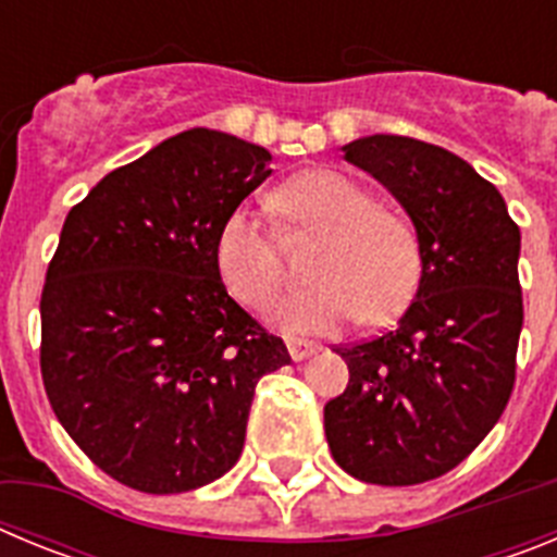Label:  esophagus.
<instances>
[{
  "label": "esophagus",
  "mask_w": 557,
  "mask_h": 557,
  "mask_svg": "<svg viewBox=\"0 0 557 557\" xmlns=\"http://www.w3.org/2000/svg\"><path fill=\"white\" fill-rule=\"evenodd\" d=\"M287 351L295 362H301V359H307L309 354H314V346L312 343H304V339H287Z\"/></svg>",
  "instance_id": "1"
}]
</instances>
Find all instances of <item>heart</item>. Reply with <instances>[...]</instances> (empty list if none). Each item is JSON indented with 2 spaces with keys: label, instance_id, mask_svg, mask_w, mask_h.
Listing matches in <instances>:
<instances>
[{
  "label": "heart",
  "instance_id": "heart-1",
  "mask_svg": "<svg viewBox=\"0 0 557 557\" xmlns=\"http://www.w3.org/2000/svg\"><path fill=\"white\" fill-rule=\"evenodd\" d=\"M273 206L295 228L323 234L309 264L318 284L284 295L270 323L293 337L332 334L366 318H396L421 282L416 228L398 211L376 206L371 191L332 170L304 172L275 191ZM225 289L245 307H264L282 284L275 236L250 209H234L214 239Z\"/></svg>",
  "mask_w": 557,
  "mask_h": 557
}]
</instances>
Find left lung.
I'll list each match as a JSON object with an SVG mask.
<instances>
[{"mask_svg": "<svg viewBox=\"0 0 557 557\" xmlns=\"http://www.w3.org/2000/svg\"><path fill=\"white\" fill-rule=\"evenodd\" d=\"M343 152L410 214L421 282L393 332L334 348L348 387L323 407V426L351 476L418 485L460 466L508 405L521 234L499 189L444 147L376 133Z\"/></svg>", "mask_w": 557, "mask_h": 557, "instance_id": "obj_1", "label": "left lung"}]
</instances>
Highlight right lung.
<instances>
[{
  "instance_id": "right-lung-1",
  "label": "right lung",
  "mask_w": 557,
  "mask_h": 557,
  "mask_svg": "<svg viewBox=\"0 0 557 557\" xmlns=\"http://www.w3.org/2000/svg\"><path fill=\"white\" fill-rule=\"evenodd\" d=\"M264 147L191 127L108 172L66 214L41 293V376L69 437L145 494L239 460L256 382L289 362L234 301L214 239L268 178Z\"/></svg>"
}]
</instances>
